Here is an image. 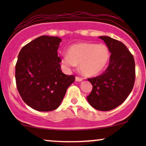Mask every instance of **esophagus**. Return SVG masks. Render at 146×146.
Wrapping results in <instances>:
<instances>
[{
	"mask_svg": "<svg viewBox=\"0 0 146 146\" xmlns=\"http://www.w3.org/2000/svg\"><path fill=\"white\" fill-rule=\"evenodd\" d=\"M83 78H80V77H75V80H76L77 82H81L82 81Z\"/></svg>",
	"mask_w": 146,
	"mask_h": 146,
	"instance_id": "obj_1",
	"label": "esophagus"
}]
</instances>
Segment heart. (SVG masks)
<instances>
[{
    "label": "heart",
    "mask_w": 146,
    "mask_h": 146,
    "mask_svg": "<svg viewBox=\"0 0 146 146\" xmlns=\"http://www.w3.org/2000/svg\"><path fill=\"white\" fill-rule=\"evenodd\" d=\"M110 58V51L106 45L83 43L71 46L68 53L62 56V63L66 68L80 65L84 75H94L102 71Z\"/></svg>",
    "instance_id": "1"
}]
</instances>
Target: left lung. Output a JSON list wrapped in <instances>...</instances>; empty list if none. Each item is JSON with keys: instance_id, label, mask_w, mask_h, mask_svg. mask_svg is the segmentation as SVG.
Here are the masks:
<instances>
[{"instance_id": "1", "label": "left lung", "mask_w": 146, "mask_h": 146, "mask_svg": "<svg viewBox=\"0 0 146 146\" xmlns=\"http://www.w3.org/2000/svg\"><path fill=\"white\" fill-rule=\"evenodd\" d=\"M108 46L109 65L102 75L88 78L93 90L87 97L90 106L102 111L117 108L126 100L133 88L135 63L125 44L108 36L99 37Z\"/></svg>"}]
</instances>
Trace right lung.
I'll list each match as a JSON object with an SVG mask.
<instances>
[{
	"label": "right lung",
	"mask_w": 146,
	"mask_h": 146,
	"mask_svg": "<svg viewBox=\"0 0 146 146\" xmlns=\"http://www.w3.org/2000/svg\"><path fill=\"white\" fill-rule=\"evenodd\" d=\"M58 37L42 36L22 48L16 64V82L23 100L38 111L56 110L62 101L74 75L62 72Z\"/></svg>",
	"instance_id": "1"
}]
</instances>
